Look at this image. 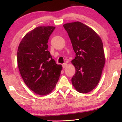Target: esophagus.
Here are the masks:
<instances>
[{
  "instance_id": "obj_1",
  "label": "esophagus",
  "mask_w": 122,
  "mask_h": 122,
  "mask_svg": "<svg viewBox=\"0 0 122 122\" xmlns=\"http://www.w3.org/2000/svg\"><path fill=\"white\" fill-rule=\"evenodd\" d=\"M67 63H65L62 64V67H63V68H65L66 67H67Z\"/></svg>"
}]
</instances>
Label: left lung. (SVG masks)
Wrapping results in <instances>:
<instances>
[{"label": "left lung", "instance_id": "left-lung-1", "mask_svg": "<svg viewBox=\"0 0 122 122\" xmlns=\"http://www.w3.org/2000/svg\"><path fill=\"white\" fill-rule=\"evenodd\" d=\"M76 53L71 63L75 74L71 79L76 90L85 94L97 86L105 65L102 41L90 27L79 21L63 25Z\"/></svg>", "mask_w": 122, "mask_h": 122}]
</instances>
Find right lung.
Instances as JSON below:
<instances>
[{
  "label": "right lung",
  "instance_id": "obj_1",
  "mask_svg": "<svg viewBox=\"0 0 122 122\" xmlns=\"http://www.w3.org/2000/svg\"><path fill=\"white\" fill-rule=\"evenodd\" d=\"M54 26H39L28 32L18 48V68L26 86L36 94L52 92L62 67L57 65L48 51V39Z\"/></svg>",
  "mask_w": 122,
  "mask_h": 122
}]
</instances>
